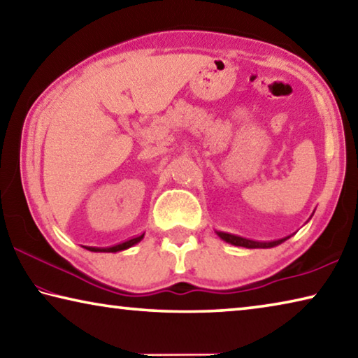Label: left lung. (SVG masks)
<instances>
[{
    "instance_id": "left-lung-1",
    "label": "left lung",
    "mask_w": 358,
    "mask_h": 358,
    "mask_svg": "<svg viewBox=\"0 0 358 358\" xmlns=\"http://www.w3.org/2000/svg\"><path fill=\"white\" fill-rule=\"evenodd\" d=\"M220 235V238H222L224 241H227L230 245L235 246H243V248H273L281 245L282 241H286L289 237L286 238H280L275 241H254V240H248L243 237H238V235H232V234H226V232H216Z\"/></svg>"
}]
</instances>
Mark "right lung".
<instances>
[{
	"label": "right lung",
	"instance_id": "obj_1",
	"mask_svg": "<svg viewBox=\"0 0 358 358\" xmlns=\"http://www.w3.org/2000/svg\"><path fill=\"white\" fill-rule=\"evenodd\" d=\"M143 235L145 234L138 235V237H134V238H131V240H126V241H123V243L115 245V246H108V248H93V246H88L87 250L94 251V252H117V251H123V250H128V248L138 243V241L143 238Z\"/></svg>",
	"mask_w": 358,
	"mask_h": 358
}]
</instances>
